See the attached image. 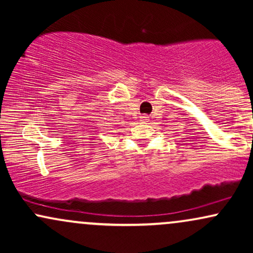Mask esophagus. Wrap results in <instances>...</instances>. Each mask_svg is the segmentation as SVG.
I'll list each match as a JSON object with an SVG mask.
<instances>
[{"instance_id":"1","label":"esophagus","mask_w":253,"mask_h":253,"mask_svg":"<svg viewBox=\"0 0 253 253\" xmlns=\"http://www.w3.org/2000/svg\"><path fill=\"white\" fill-rule=\"evenodd\" d=\"M149 117H146V115H143V117L140 118V121H143V123H149Z\"/></svg>"}]
</instances>
